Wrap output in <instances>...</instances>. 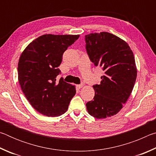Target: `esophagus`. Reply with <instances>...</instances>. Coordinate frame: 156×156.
I'll return each instance as SVG.
<instances>
[{
    "label": "esophagus",
    "instance_id": "obj_1",
    "mask_svg": "<svg viewBox=\"0 0 156 156\" xmlns=\"http://www.w3.org/2000/svg\"><path fill=\"white\" fill-rule=\"evenodd\" d=\"M84 85V84L83 83H82V84H77V85H76V86H77L78 88L80 89V88H82V87H83Z\"/></svg>",
    "mask_w": 156,
    "mask_h": 156
}]
</instances>
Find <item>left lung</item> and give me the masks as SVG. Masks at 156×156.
<instances>
[{"mask_svg":"<svg viewBox=\"0 0 156 156\" xmlns=\"http://www.w3.org/2000/svg\"><path fill=\"white\" fill-rule=\"evenodd\" d=\"M85 41L91 61L105 71L100 83L93 86L95 96L86 104L87 109L98 119L111 117L122 109L135 84L133 53L126 41L106 31L87 34Z\"/></svg>","mask_w":156,"mask_h":156,"instance_id":"obj_1","label":"left lung"}]
</instances>
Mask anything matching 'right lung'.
Segmentation results:
<instances>
[{
    "label": "right lung",
    "mask_w": 156,
    "mask_h": 156,
    "mask_svg": "<svg viewBox=\"0 0 156 156\" xmlns=\"http://www.w3.org/2000/svg\"><path fill=\"white\" fill-rule=\"evenodd\" d=\"M79 35L44 34L28 44L18 63L21 89L31 106L41 114L56 117L65 113L76 94V87L56 80L63 53Z\"/></svg>",
    "instance_id": "right-lung-1"
}]
</instances>
